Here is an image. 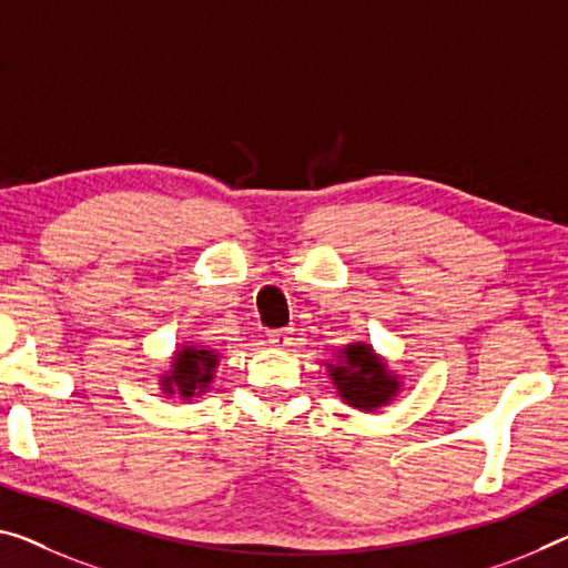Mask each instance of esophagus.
<instances>
[{"mask_svg": "<svg viewBox=\"0 0 568 568\" xmlns=\"http://www.w3.org/2000/svg\"><path fill=\"white\" fill-rule=\"evenodd\" d=\"M266 337H268V343L276 345V347L292 345V333H290V329H268Z\"/></svg>", "mask_w": 568, "mask_h": 568, "instance_id": "esophagus-1", "label": "esophagus"}]
</instances>
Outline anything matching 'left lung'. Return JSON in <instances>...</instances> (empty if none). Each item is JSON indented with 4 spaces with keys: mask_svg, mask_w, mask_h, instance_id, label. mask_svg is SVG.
I'll return each instance as SVG.
<instances>
[{
    "mask_svg": "<svg viewBox=\"0 0 568 568\" xmlns=\"http://www.w3.org/2000/svg\"><path fill=\"white\" fill-rule=\"evenodd\" d=\"M343 363L329 365L335 386L347 404L363 412L378 408L396 394L398 383L386 373V365L371 353L368 345H347Z\"/></svg>",
    "mask_w": 568,
    "mask_h": 568,
    "instance_id": "8db88e82",
    "label": "left lung"
}]
</instances>
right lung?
Segmentation results:
<instances>
[{"instance_id": "add662e5", "label": "right lung", "mask_w": 568, "mask_h": 568, "mask_svg": "<svg viewBox=\"0 0 568 568\" xmlns=\"http://www.w3.org/2000/svg\"><path fill=\"white\" fill-rule=\"evenodd\" d=\"M172 375L164 378V388L180 396H195V390H203L213 378L215 355L211 351H197V347H185L174 357Z\"/></svg>"}]
</instances>
